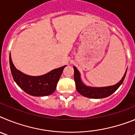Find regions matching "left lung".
I'll return each mask as SVG.
<instances>
[{"label": "left lung", "mask_w": 135, "mask_h": 135, "mask_svg": "<svg viewBox=\"0 0 135 135\" xmlns=\"http://www.w3.org/2000/svg\"><path fill=\"white\" fill-rule=\"evenodd\" d=\"M74 80L76 82V90H78L80 95L91 99L105 98L114 93L122 84L126 76V71H127V70H126L121 80L115 85L106 87H90L86 86L82 82L80 78V74L76 67L74 66Z\"/></svg>", "instance_id": "left-lung-1"}]
</instances>
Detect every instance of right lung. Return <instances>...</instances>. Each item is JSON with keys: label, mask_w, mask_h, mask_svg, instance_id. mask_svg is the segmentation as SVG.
Wrapping results in <instances>:
<instances>
[{"label": "right lung", "mask_w": 135, "mask_h": 135, "mask_svg": "<svg viewBox=\"0 0 135 135\" xmlns=\"http://www.w3.org/2000/svg\"><path fill=\"white\" fill-rule=\"evenodd\" d=\"M11 74L16 84L26 93L32 96H47L54 93L64 68L66 65L52 70L39 76H31L22 73L14 66L9 55Z\"/></svg>", "instance_id": "obj_1"}]
</instances>
